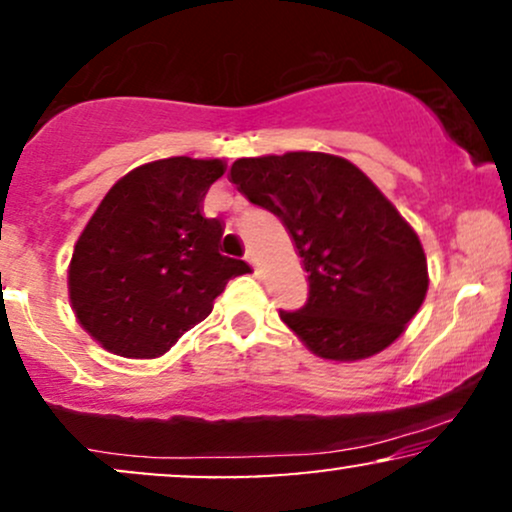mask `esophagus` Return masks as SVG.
<instances>
[{"label": "esophagus", "instance_id": "34e87169", "mask_svg": "<svg viewBox=\"0 0 512 512\" xmlns=\"http://www.w3.org/2000/svg\"><path fill=\"white\" fill-rule=\"evenodd\" d=\"M245 260H248V264L252 269H255V274H257V260H255V255H252V252H248V255H245Z\"/></svg>", "mask_w": 512, "mask_h": 512}]
</instances>
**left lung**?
<instances>
[{
	"mask_svg": "<svg viewBox=\"0 0 512 512\" xmlns=\"http://www.w3.org/2000/svg\"><path fill=\"white\" fill-rule=\"evenodd\" d=\"M231 180L279 216L303 257L308 301L279 315L313 354L358 361L395 342L426 298V255L363 170L339 156L291 151L238 158Z\"/></svg>",
	"mask_w": 512,
	"mask_h": 512,
	"instance_id": "obj_1",
	"label": "left lung"
}]
</instances>
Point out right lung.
Here are the masks:
<instances>
[{"mask_svg":"<svg viewBox=\"0 0 512 512\" xmlns=\"http://www.w3.org/2000/svg\"><path fill=\"white\" fill-rule=\"evenodd\" d=\"M221 158L173 156L117 180L86 223L69 264L81 327L125 358H156L214 308L248 262L219 252L223 221L204 216Z\"/></svg>","mask_w":512,"mask_h":512,"instance_id":"add662e5","label":"right lung"}]
</instances>
